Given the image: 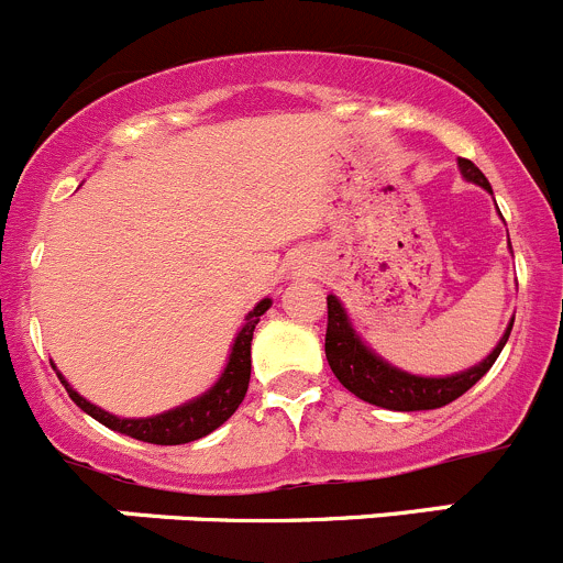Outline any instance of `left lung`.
Listing matches in <instances>:
<instances>
[{
    "label": "left lung",
    "instance_id": "8db88e82",
    "mask_svg": "<svg viewBox=\"0 0 563 563\" xmlns=\"http://www.w3.org/2000/svg\"><path fill=\"white\" fill-rule=\"evenodd\" d=\"M460 172L468 181H476L485 190H490L487 176L474 163L465 161V157H460ZM509 332H512V323L504 332L501 343L493 349V354L482 365L471 367V371L460 373V376L422 378L397 371V367L378 360L373 351H367L362 340L354 334V329H351L345 310L340 308L338 299L327 297V343H323V351H327V362L334 376H338V382L349 391H354L360 400L391 408V411H428V408H441L446 402L457 400L460 395H465V391L474 387L490 371L493 362L498 360L501 349L507 345Z\"/></svg>",
    "mask_w": 563,
    "mask_h": 563
}]
</instances>
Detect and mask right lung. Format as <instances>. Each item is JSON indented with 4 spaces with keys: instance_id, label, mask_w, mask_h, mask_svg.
<instances>
[{
    "instance_id": "add662e5",
    "label": "right lung",
    "mask_w": 563,
    "mask_h": 563,
    "mask_svg": "<svg viewBox=\"0 0 563 563\" xmlns=\"http://www.w3.org/2000/svg\"><path fill=\"white\" fill-rule=\"evenodd\" d=\"M269 305H272L269 299H264V302H258L247 313L245 327H242V332L236 334L234 349H231V356H229V365H225L220 382L214 384L207 395L196 397L192 402H185V406L174 408V411L157 413V417H150V419H119L113 417V413L103 411V408L92 406L89 400H84L76 389H70V384H67L65 378L62 376L59 378L62 384H65L70 400L76 402L81 411H87L89 417L98 419V422L106 424V428L130 435V439L146 441V444H163V446L187 444V441L203 439V435L212 433L214 428H220V424H223L236 408H240V402L245 400V391L250 384V340H253L255 323H258V318L269 310Z\"/></svg>"
}]
</instances>
